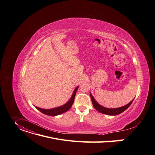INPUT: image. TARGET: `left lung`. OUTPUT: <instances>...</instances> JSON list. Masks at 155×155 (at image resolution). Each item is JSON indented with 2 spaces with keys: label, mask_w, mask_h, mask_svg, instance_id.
Segmentation results:
<instances>
[{
  "label": "left lung",
  "mask_w": 155,
  "mask_h": 155,
  "mask_svg": "<svg viewBox=\"0 0 155 155\" xmlns=\"http://www.w3.org/2000/svg\"><path fill=\"white\" fill-rule=\"evenodd\" d=\"M90 96H91V101H92L93 105L95 109H96L98 112H101V113L107 114V115H110V116H116V115H118V114L122 113V112L125 110L131 105V104L132 103V102L134 100V99L129 104H126V105H125L122 107H118V108H114V109H109V108L104 107H103V106H101L100 104H98L96 101V100L94 99L93 96H92V94L91 93H90Z\"/></svg>",
  "instance_id": "8db88e82"
}]
</instances>
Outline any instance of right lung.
<instances>
[{"label": "right lung", "instance_id": "add662e5", "mask_svg": "<svg viewBox=\"0 0 155 155\" xmlns=\"http://www.w3.org/2000/svg\"><path fill=\"white\" fill-rule=\"evenodd\" d=\"M78 88V87H77L75 89V90L72 94V96L71 98L70 99V100L66 104H64L63 106L55 107V108H53V109H42V108H40V107H38L36 106H35V107L40 112H41L42 113H43L48 116H58V115L61 114L62 113H64V112H65L66 111L69 110L70 109V107H72V106L74 103V101L75 94L77 93Z\"/></svg>", "mask_w": 155, "mask_h": 155}]
</instances>
